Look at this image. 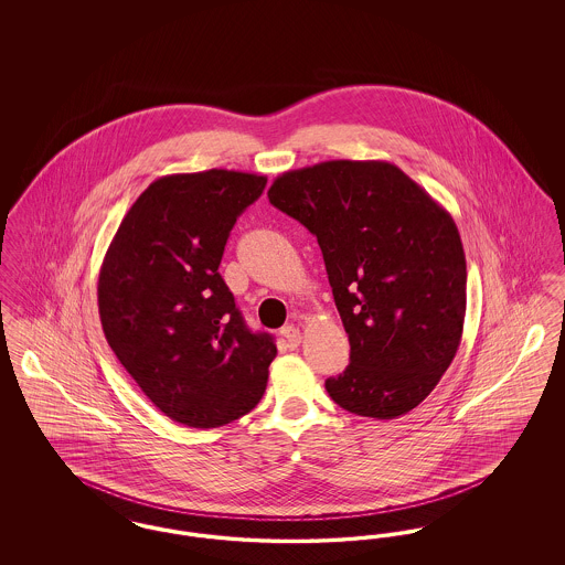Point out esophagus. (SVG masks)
Returning a JSON list of instances; mask_svg holds the SVG:
<instances>
[{"label":"esophagus","mask_w":565,"mask_h":565,"mask_svg":"<svg viewBox=\"0 0 565 565\" xmlns=\"http://www.w3.org/2000/svg\"><path fill=\"white\" fill-rule=\"evenodd\" d=\"M281 337L286 339V343H288L290 350H295V348L300 345V330H298L296 326H286V328L281 330Z\"/></svg>","instance_id":"34e87169"}]
</instances>
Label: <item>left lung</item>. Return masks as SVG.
I'll use <instances>...</instances> for the list:
<instances>
[{
    "label": "left lung",
    "instance_id": "obj_1",
    "mask_svg": "<svg viewBox=\"0 0 565 565\" xmlns=\"http://www.w3.org/2000/svg\"><path fill=\"white\" fill-rule=\"evenodd\" d=\"M267 194L318 237L350 337L348 369L326 379L330 398L373 419L426 401L466 318V256L451 214L385 161L286 171Z\"/></svg>",
    "mask_w": 565,
    "mask_h": 565
}]
</instances>
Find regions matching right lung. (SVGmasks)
Masks as SVG:
<instances>
[{"label":"right lung","mask_w":565,"mask_h":565,"mask_svg":"<svg viewBox=\"0 0 565 565\" xmlns=\"http://www.w3.org/2000/svg\"><path fill=\"white\" fill-rule=\"evenodd\" d=\"M265 175L210 169L154 180L109 243L97 300L108 345L159 411L217 428L260 403L277 348L254 334L217 273Z\"/></svg>","instance_id":"right-lung-1"}]
</instances>
